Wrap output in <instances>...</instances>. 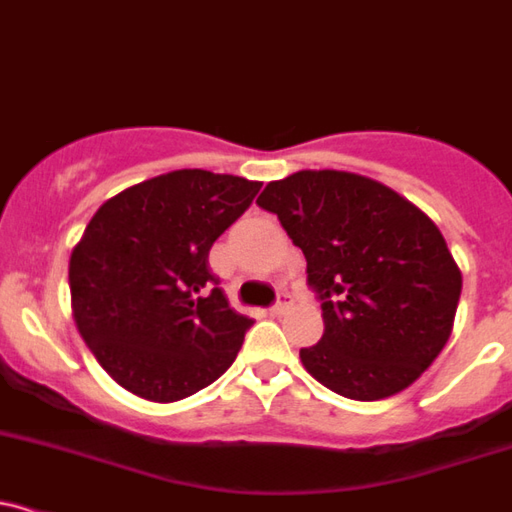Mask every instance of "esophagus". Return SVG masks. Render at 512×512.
I'll list each match as a JSON object with an SVG mask.
<instances>
[{
    "mask_svg": "<svg viewBox=\"0 0 512 512\" xmlns=\"http://www.w3.org/2000/svg\"><path fill=\"white\" fill-rule=\"evenodd\" d=\"M289 306H292V297H289V294H279L277 304L272 306V309H270V314H272V316H282L284 311L289 309Z\"/></svg>",
    "mask_w": 512,
    "mask_h": 512,
    "instance_id": "esophagus-1",
    "label": "esophagus"
}]
</instances>
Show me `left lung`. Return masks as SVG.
<instances>
[{
	"mask_svg": "<svg viewBox=\"0 0 512 512\" xmlns=\"http://www.w3.org/2000/svg\"><path fill=\"white\" fill-rule=\"evenodd\" d=\"M257 206L306 257L324 336L301 348L309 375L348 400L410 387L451 336L461 272L429 215L351 171H297L270 181Z\"/></svg>",
	"mask_w": 512,
	"mask_h": 512,
	"instance_id": "obj_1",
	"label": "left lung"
}]
</instances>
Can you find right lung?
Masks as SVG:
<instances>
[{
  "mask_svg": "<svg viewBox=\"0 0 512 512\" xmlns=\"http://www.w3.org/2000/svg\"><path fill=\"white\" fill-rule=\"evenodd\" d=\"M260 181L179 169L98 208L71 252L73 319L117 385L152 402L203 390L233 365L252 319L208 267Z\"/></svg>",
  "mask_w": 512,
  "mask_h": 512,
  "instance_id": "right-lung-1",
  "label": "right lung"
}]
</instances>
